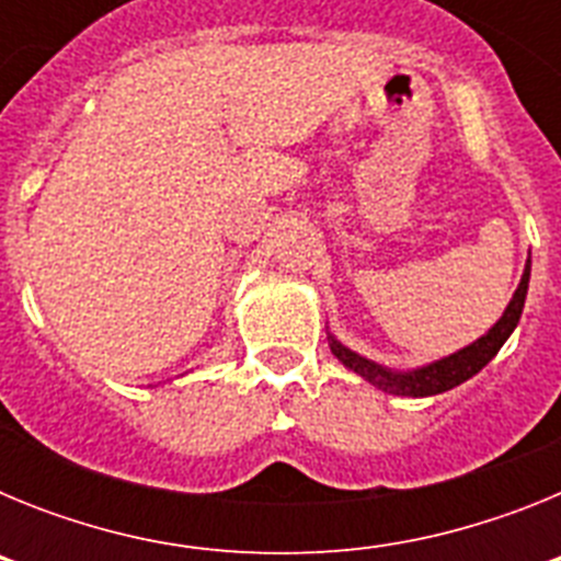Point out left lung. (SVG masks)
<instances>
[{
    "label": "left lung",
    "instance_id": "left-lung-1",
    "mask_svg": "<svg viewBox=\"0 0 561 561\" xmlns=\"http://www.w3.org/2000/svg\"><path fill=\"white\" fill-rule=\"evenodd\" d=\"M528 280H531V255L525 261L523 277H519L517 291L512 295L508 306H505L503 317L492 329L485 331L483 336L466 345V348L455 351V354L444 356V359H435L430 365H421L413 370H393L385 368L379 362L368 359V356L356 354V351L345 348L334 334H329L331 354L345 365L348 370H354L356 376H362L365 381H370L374 388L385 390V393L393 396H413V399H424V396H438L447 393V390L458 388L466 379H472L474 374L489 365V362L497 356V351L503 348V342L512 336V331L517 329L519 314H523L525 295H528Z\"/></svg>",
    "mask_w": 561,
    "mask_h": 561
}]
</instances>
